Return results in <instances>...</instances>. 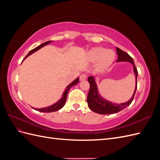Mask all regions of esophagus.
<instances>
[{
  "label": "esophagus",
  "mask_w": 160,
  "mask_h": 160,
  "mask_svg": "<svg viewBox=\"0 0 160 160\" xmlns=\"http://www.w3.org/2000/svg\"><path fill=\"white\" fill-rule=\"evenodd\" d=\"M86 79H87V76H86V75H85V74H83V75H81L80 76V81H85Z\"/></svg>",
  "instance_id": "obj_1"
}]
</instances>
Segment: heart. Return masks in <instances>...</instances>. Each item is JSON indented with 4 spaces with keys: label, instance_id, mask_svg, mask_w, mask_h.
Wrapping results in <instances>:
<instances>
[{
    "label": "heart",
    "instance_id": "b5f03b06",
    "mask_svg": "<svg viewBox=\"0 0 160 160\" xmlns=\"http://www.w3.org/2000/svg\"><path fill=\"white\" fill-rule=\"evenodd\" d=\"M86 59L89 62H96V69L103 71L112 65L115 59V52L112 49L95 47L87 52Z\"/></svg>",
    "mask_w": 160,
    "mask_h": 160
}]
</instances>
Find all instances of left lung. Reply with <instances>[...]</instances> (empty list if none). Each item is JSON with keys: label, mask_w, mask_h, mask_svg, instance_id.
<instances>
[{"label": "left lung", "mask_w": 160, "mask_h": 160, "mask_svg": "<svg viewBox=\"0 0 160 160\" xmlns=\"http://www.w3.org/2000/svg\"><path fill=\"white\" fill-rule=\"evenodd\" d=\"M117 53L118 55V59L117 62H128L132 63L133 68V72L135 75V87L133 95L131 99L125 103H115L111 101L105 99L99 94L98 85L96 83L95 77L89 76L88 77V81L90 85L89 91L87 98V102L88 103V107L95 113L99 114H113L119 112V111L126 108L128 105L131 104L133 99L135 91L137 89V77L138 72L136 67L135 66L133 60L127 52L123 51L116 47Z\"/></svg>", "instance_id": "left-lung-1"}]
</instances>
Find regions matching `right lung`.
Listing matches in <instances>:
<instances>
[{
	"instance_id": "1",
	"label": "right lung",
	"mask_w": 160,
	"mask_h": 160,
	"mask_svg": "<svg viewBox=\"0 0 160 160\" xmlns=\"http://www.w3.org/2000/svg\"><path fill=\"white\" fill-rule=\"evenodd\" d=\"M51 42H52V41H47L44 43H42V44L40 45L39 46L37 47L36 48H35V49H33L32 50H31V51H29V52L28 53L27 55L25 57V59H24L23 60H25L27 57H28L29 55H31V54H32L33 52H36L37 51L39 50L40 49H41L42 47H45V45L49 44V43H51ZM79 77H77V78L76 79H75L72 82V83H71L68 86H67V88H65V91L63 92V93H62V97L61 98L57 101V102H56L55 103H54L53 105H51V106H49V107H47V108H40V109H36V108H34L35 110L38 111H41V112H45V113H51V112H54V111H57L58 110L61 109L63 106L65 105V102H66V100H67V94H68V92L69 91V89L72 88V86L75 85L76 84H77L79 83Z\"/></svg>"
}]
</instances>
